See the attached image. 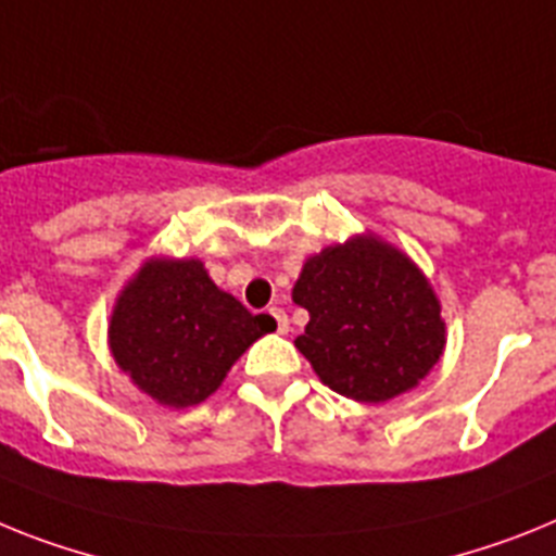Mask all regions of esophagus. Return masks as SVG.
<instances>
[{
	"label": "esophagus",
	"mask_w": 556,
	"mask_h": 556,
	"mask_svg": "<svg viewBox=\"0 0 556 556\" xmlns=\"http://www.w3.org/2000/svg\"><path fill=\"white\" fill-rule=\"evenodd\" d=\"M268 314L274 316V321H277V330H279V333H288V328H291V325H288L286 311H282V307H270Z\"/></svg>",
	"instance_id": "1"
}]
</instances>
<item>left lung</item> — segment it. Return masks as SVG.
<instances>
[{"label":"left lung","mask_w":556,"mask_h":556,"mask_svg":"<svg viewBox=\"0 0 556 556\" xmlns=\"http://www.w3.org/2000/svg\"><path fill=\"white\" fill-rule=\"evenodd\" d=\"M293 302L311 321L296 348L321 384L365 404L413 390L446 344L441 302L421 268L390 242L350 237L307 256Z\"/></svg>","instance_id":"1"}]
</instances>
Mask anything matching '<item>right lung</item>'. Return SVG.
Returning a JSON list of instances; mask_svg holds the SVG:
<instances>
[{"instance_id":"obj_1","label":"right lung","mask_w":556,"mask_h":556,"mask_svg":"<svg viewBox=\"0 0 556 556\" xmlns=\"http://www.w3.org/2000/svg\"><path fill=\"white\" fill-rule=\"evenodd\" d=\"M277 328L214 286L200 260L152 256L118 293L110 350L132 384L163 407H194L237 358Z\"/></svg>"}]
</instances>
